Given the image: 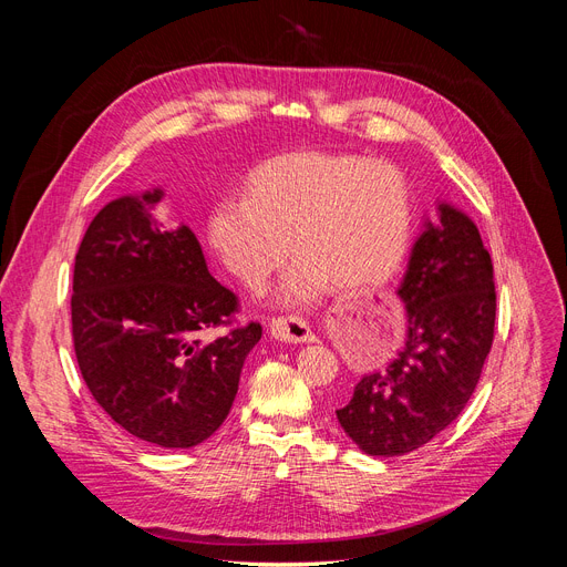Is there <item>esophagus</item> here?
I'll return each instance as SVG.
<instances>
[{
  "instance_id": "esophagus-1",
  "label": "esophagus",
  "mask_w": 567,
  "mask_h": 567,
  "mask_svg": "<svg viewBox=\"0 0 567 567\" xmlns=\"http://www.w3.org/2000/svg\"><path fill=\"white\" fill-rule=\"evenodd\" d=\"M271 336L280 342H291V344H299V342H315V333L310 326L306 323V319L301 317H276L271 321Z\"/></svg>"
}]
</instances>
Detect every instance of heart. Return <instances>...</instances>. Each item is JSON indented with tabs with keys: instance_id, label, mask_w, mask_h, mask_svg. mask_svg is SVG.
Listing matches in <instances>:
<instances>
[{
	"instance_id": "1",
	"label": "heart",
	"mask_w": 567,
	"mask_h": 567,
	"mask_svg": "<svg viewBox=\"0 0 567 567\" xmlns=\"http://www.w3.org/2000/svg\"><path fill=\"white\" fill-rule=\"evenodd\" d=\"M411 231V190L391 163L301 152L255 167L244 193L223 195L206 236L227 271L261 289L287 259L285 296L303 303L331 291L383 282L400 264Z\"/></svg>"
}]
</instances>
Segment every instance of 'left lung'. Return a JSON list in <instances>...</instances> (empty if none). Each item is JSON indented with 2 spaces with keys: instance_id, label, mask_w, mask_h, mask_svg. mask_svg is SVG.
<instances>
[{
  "instance_id": "8db88e82",
  "label": "left lung",
  "mask_w": 567,
  "mask_h": 567,
  "mask_svg": "<svg viewBox=\"0 0 567 567\" xmlns=\"http://www.w3.org/2000/svg\"><path fill=\"white\" fill-rule=\"evenodd\" d=\"M441 223L413 246L400 285L409 333L398 359L365 374L336 409L368 455L421 449L464 411L494 340V266L478 227L441 204Z\"/></svg>"
}]
</instances>
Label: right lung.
<instances>
[{
    "instance_id": "right-lung-1",
    "label": "right lung",
    "mask_w": 567,
    "mask_h": 567,
    "mask_svg": "<svg viewBox=\"0 0 567 567\" xmlns=\"http://www.w3.org/2000/svg\"><path fill=\"white\" fill-rule=\"evenodd\" d=\"M158 199L161 190L118 197L86 227L73 347L89 393L116 425L161 449H193L225 423L261 323L234 326L238 296L208 274L186 225L163 231L146 214ZM220 324L227 334L198 338Z\"/></svg>"
}]
</instances>
